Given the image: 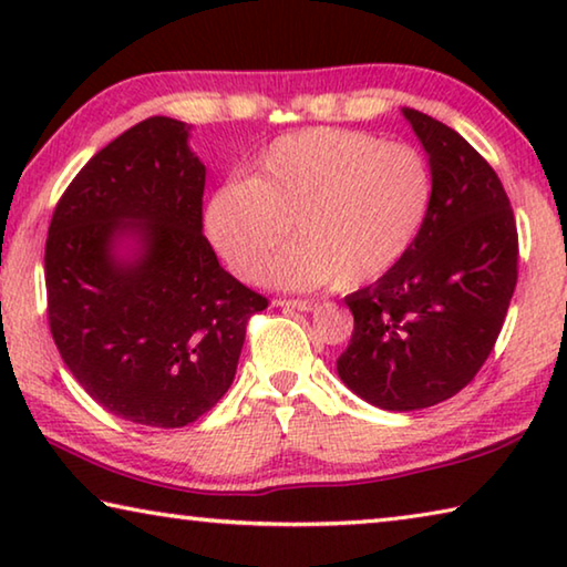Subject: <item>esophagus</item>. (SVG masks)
<instances>
[{
    "label": "esophagus",
    "mask_w": 567,
    "mask_h": 567,
    "mask_svg": "<svg viewBox=\"0 0 567 567\" xmlns=\"http://www.w3.org/2000/svg\"><path fill=\"white\" fill-rule=\"evenodd\" d=\"M275 305L285 307V310H300V312L318 310V302H312V300H275Z\"/></svg>",
    "instance_id": "esophagus-1"
}]
</instances>
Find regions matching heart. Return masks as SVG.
<instances>
[{
    "instance_id": "b5f03b06",
    "label": "heart",
    "mask_w": 567,
    "mask_h": 567,
    "mask_svg": "<svg viewBox=\"0 0 567 567\" xmlns=\"http://www.w3.org/2000/svg\"><path fill=\"white\" fill-rule=\"evenodd\" d=\"M435 203V175L417 147L368 132L318 127L277 140L252 179L213 189L205 229L243 280L290 290L372 285L405 260ZM301 239L270 265L289 234ZM268 270L265 271L264 267Z\"/></svg>"
}]
</instances>
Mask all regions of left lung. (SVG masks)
Wrapping results in <instances>:
<instances>
[{"label": "left lung", "mask_w": 567, "mask_h": 567, "mask_svg": "<svg viewBox=\"0 0 567 567\" xmlns=\"http://www.w3.org/2000/svg\"><path fill=\"white\" fill-rule=\"evenodd\" d=\"M435 175L415 247L375 285L344 297L354 318L338 375L370 405H437L483 368L517 282V227L501 177L467 140L402 107Z\"/></svg>", "instance_id": "8db88e82"}]
</instances>
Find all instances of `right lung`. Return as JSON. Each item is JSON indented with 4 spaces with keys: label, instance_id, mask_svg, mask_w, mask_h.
Wrapping results in <instances>:
<instances>
[{
    "label": "right lung",
    "instance_id": "1",
    "mask_svg": "<svg viewBox=\"0 0 567 567\" xmlns=\"http://www.w3.org/2000/svg\"><path fill=\"white\" fill-rule=\"evenodd\" d=\"M187 140L172 117L112 140L64 189L44 247L64 364L112 415L165 430L217 405L267 307L203 235L205 165Z\"/></svg>",
    "mask_w": 567,
    "mask_h": 567
}]
</instances>
